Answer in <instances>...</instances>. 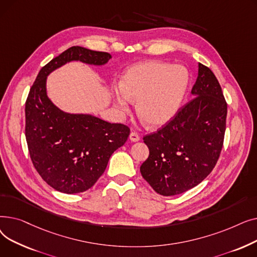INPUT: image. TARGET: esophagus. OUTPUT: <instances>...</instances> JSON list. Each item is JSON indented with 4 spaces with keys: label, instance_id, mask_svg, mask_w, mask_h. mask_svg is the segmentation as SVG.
Segmentation results:
<instances>
[{
    "label": "esophagus",
    "instance_id": "obj_1",
    "mask_svg": "<svg viewBox=\"0 0 257 257\" xmlns=\"http://www.w3.org/2000/svg\"><path fill=\"white\" fill-rule=\"evenodd\" d=\"M129 140H130L131 142H133V143H137V142H139V141L141 140V138L139 137V134H138V133H136V132H131V133H130V136H129Z\"/></svg>",
    "mask_w": 257,
    "mask_h": 257
}]
</instances>
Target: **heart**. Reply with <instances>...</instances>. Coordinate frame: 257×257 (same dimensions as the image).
Segmentation results:
<instances>
[{"label":"heart","instance_id":"1","mask_svg":"<svg viewBox=\"0 0 257 257\" xmlns=\"http://www.w3.org/2000/svg\"><path fill=\"white\" fill-rule=\"evenodd\" d=\"M184 66L149 60L131 66L112 89L114 106L121 112L137 102L139 117L149 127L164 126L179 111L188 87Z\"/></svg>","mask_w":257,"mask_h":257}]
</instances>
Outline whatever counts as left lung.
I'll return each mask as SVG.
<instances>
[{"instance_id":"left-lung-1","label":"left lung","mask_w":257,"mask_h":257,"mask_svg":"<svg viewBox=\"0 0 257 257\" xmlns=\"http://www.w3.org/2000/svg\"><path fill=\"white\" fill-rule=\"evenodd\" d=\"M192 96L166 126L144 138L150 154L141 174L159 195H179L201 183L222 150L227 104L218 79L200 62Z\"/></svg>"}]
</instances>
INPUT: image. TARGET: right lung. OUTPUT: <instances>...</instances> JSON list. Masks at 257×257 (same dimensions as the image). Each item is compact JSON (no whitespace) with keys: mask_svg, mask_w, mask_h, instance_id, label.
I'll list each match as a JSON object with an SVG mask.
<instances>
[{"mask_svg":"<svg viewBox=\"0 0 257 257\" xmlns=\"http://www.w3.org/2000/svg\"><path fill=\"white\" fill-rule=\"evenodd\" d=\"M110 58L109 53L72 47L46 64L30 88L25 108L30 157L42 178L58 192L77 194L90 188L130 130L89 113L61 110L47 94L48 76L72 61L100 66Z\"/></svg>","mask_w":257,"mask_h":257,"instance_id":"right-lung-1","label":"right lung"}]
</instances>
